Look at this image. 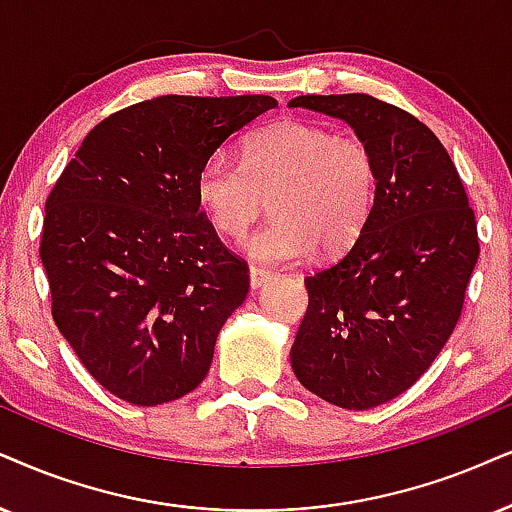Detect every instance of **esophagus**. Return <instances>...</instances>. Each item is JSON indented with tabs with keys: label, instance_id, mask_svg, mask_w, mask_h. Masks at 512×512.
I'll return each mask as SVG.
<instances>
[{
	"label": "esophagus",
	"instance_id": "obj_1",
	"mask_svg": "<svg viewBox=\"0 0 512 512\" xmlns=\"http://www.w3.org/2000/svg\"><path fill=\"white\" fill-rule=\"evenodd\" d=\"M271 278H274V271L262 269V267H250V288L252 290L267 286Z\"/></svg>",
	"mask_w": 512,
	"mask_h": 512
}]
</instances>
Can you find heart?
Listing matches in <instances>:
<instances>
[{
    "mask_svg": "<svg viewBox=\"0 0 512 512\" xmlns=\"http://www.w3.org/2000/svg\"><path fill=\"white\" fill-rule=\"evenodd\" d=\"M378 160L359 137L286 120L252 134L241 163L212 155L196 174V200L224 236H241L271 198V219L243 241L252 260L297 262L321 245L345 250L357 241L378 196Z\"/></svg>",
    "mask_w": 512,
    "mask_h": 512,
    "instance_id": "obj_1",
    "label": "heart"
}]
</instances>
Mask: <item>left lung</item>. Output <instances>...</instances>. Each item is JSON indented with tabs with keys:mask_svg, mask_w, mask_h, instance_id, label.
I'll list each match as a JSON object with an SVG mask.
<instances>
[{
	"mask_svg": "<svg viewBox=\"0 0 512 512\" xmlns=\"http://www.w3.org/2000/svg\"><path fill=\"white\" fill-rule=\"evenodd\" d=\"M288 106L345 120L378 160L371 217L338 262L304 278L309 304L290 349L309 392L373 409L409 390L454 333L480 257L475 212L442 141L411 113L368 94Z\"/></svg>",
	"mask_w": 512,
	"mask_h": 512,
	"instance_id": "obj_1",
	"label": "left lung"
}]
</instances>
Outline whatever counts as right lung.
Returning a JSON list of instances; mask_svg holds the SVG:
<instances>
[{
  "label": "right lung",
  "mask_w": 512,
  "mask_h": 512,
  "mask_svg": "<svg viewBox=\"0 0 512 512\" xmlns=\"http://www.w3.org/2000/svg\"><path fill=\"white\" fill-rule=\"evenodd\" d=\"M278 101L158 96L101 120L44 205L51 316L92 378L137 406L203 383L250 288L196 200L200 165Z\"/></svg>",
  "instance_id": "1"
}]
</instances>
